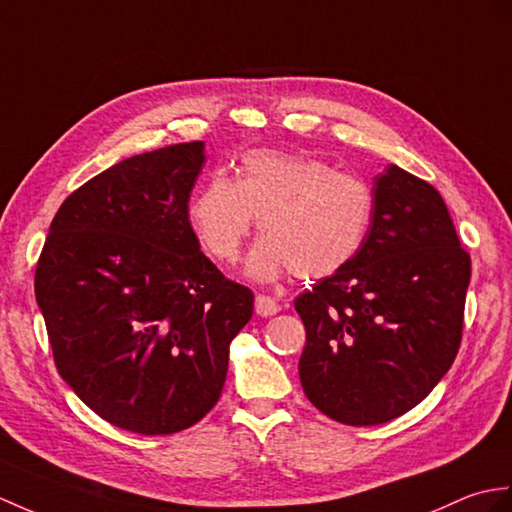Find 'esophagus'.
<instances>
[{"label":"esophagus","mask_w":512,"mask_h":512,"mask_svg":"<svg viewBox=\"0 0 512 512\" xmlns=\"http://www.w3.org/2000/svg\"><path fill=\"white\" fill-rule=\"evenodd\" d=\"M279 310H281V305L272 299V296H266V294L255 296V312L259 316H275Z\"/></svg>","instance_id":"esophagus-1"}]
</instances>
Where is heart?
I'll use <instances>...</instances> for the list:
<instances>
[{"mask_svg": "<svg viewBox=\"0 0 512 512\" xmlns=\"http://www.w3.org/2000/svg\"><path fill=\"white\" fill-rule=\"evenodd\" d=\"M373 192L362 178L329 163L279 150H253L233 181L213 174L187 202V222L205 253L233 264L255 218L264 237L246 272L275 281L294 272L318 281L347 268L373 222Z\"/></svg>", "mask_w": 512, "mask_h": 512, "instance_id": "obj_1", "label": "heart"}]
</instances>
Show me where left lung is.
Here are the masks:
<instances>
[{
    "instance_id": "left-lung-1",
    "label": "left lung",
    "mask_w": 512,
    "mask_h": 512,
    "mask_svg": "<svg viewBox=\"0 0 512 512\" xmlns=\"http://www.w3.org/2000/svg\"><path fill=\"white\" fill-rule=\"evenodd\" d=\"M351 264L294 301L307 399L344 425H379L421 403L454 364L471 279L445 200L388 165Z\"/></svg>"
}]
</instances>
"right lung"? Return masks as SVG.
<instances>
[{"label":"right lung","mask_w":512,"mask_h":512,"mask_svg":"<svg viewBox=\"0 0 512 512\" xmlns=\"http://www.w3.org/2000/svg\"><path fill=\"white\" fill-rule=\"evenodd\" d=\"M205 165L189 141L124 159L56 211L34 275L58 373L122 430H187L216 406L253 292L200 251L187 202Z\"/></svg>","instance_id":"add662e5"}]
</instances>
